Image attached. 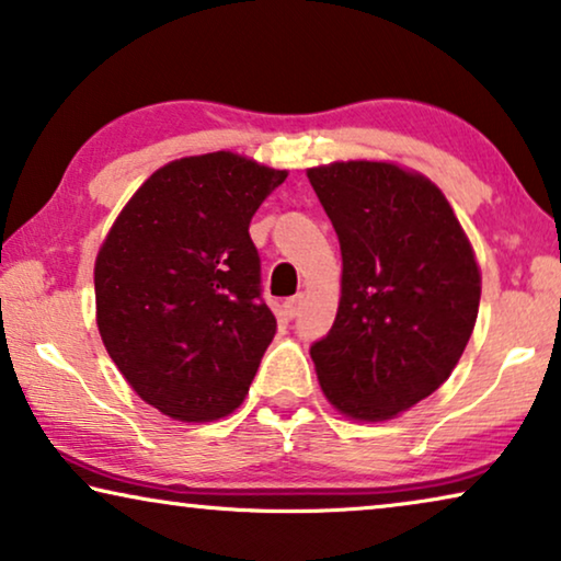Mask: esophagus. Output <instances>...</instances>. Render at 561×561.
Masks as SVG:
<instances>
[{"mask_svg": "<svg viewBox=\"0 0 561 561\" xmlns=\"http://www.w3.org/2000/svg\"><path fill=\"white\" fill-rule=\"evenodd\" d=\"M301 306H304V294H298V296L288 298V301L283 304V313H286L288 319H296L298 311H301Z\"/></svg>", "mask_w": 561, "mask_h": 561, "instance_id": "1", "label": "esophagus"}]
</instances>
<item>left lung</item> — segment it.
<instances>
[{"mask_svg": "<svg viewBox=\"0 0 561 561\" xmlns=\"http://www.w3.org/2000/svg\"><path fill=\"white\" fill-rule=\"evenodd\" d=\"M342 248V298L311 347L327 401L388 421L449 378L480 309V265L447 196L390 160L306 171Z\"/></svg>", "mask_w": 561, "mask_h": 561, "instance_id": "left-lung-1", "label": "left lung"}]
</instances>
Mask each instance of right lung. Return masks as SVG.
I'll use <instances>...</instances> for the list:
<instances>
[{
	"mask_svg": "<svg viewBox=\"0 0 561 561\" xmlns=\"http://www.w3.org/2000/svg\"><path fill=\"white\" fill-rule=\"evenodd\" d=\"M286 175L229 150L171 160L106 232L99 334L129 388L165 416L217 421L248 396L275 334L248 229Z\"/></svg>",
	"mask_w": 561,
	"mask_h": 561,
	"instance_id": "1",
	"label": "right lung"
}]
</instances>
